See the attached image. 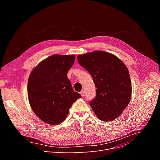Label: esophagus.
<instances>
[{
	"instance_id": "obj_1",
	"label": "esophagus",
	"mask_w": 160,
	"mask_h": 160,
	"mask_svg": "<svg viewBox=\"0 0 160 160\" xmlns=\"http://www.w3.org/2000/svg\"><path fill=\"white\" fill-rule=\"evenodd\" d=\"M80 94L81 95V96H82V97H83V96H84V95H85V91H84L83 90L81 91H80Z\"/></svg>"
}]
</instances>
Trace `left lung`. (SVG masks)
<instances>
[{
    "mask_svg": "<svg viewBox=\"0 0 160 160\" xmlns=\"http://www.w3.org/2000/svg\"><path fill=\"white\" fill-rule=\"evenodd\" d=\"M79 63L93 79L95 98L89 105L98 118L105 122L116 119L128 105L132 82L123 61L111 53L95 51L77 57Z\"/></svg>",
    "mask_w": 160,
    "mask_h": 160,
    "instance_id": "1",
    "label": "left lung"
}]
</instances>
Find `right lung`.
<instances>
[{"mask_svg":"<svg viewBox=\"0 0 160 160\" xmlns=\"http://www.w3.org/2000/svg\"><path fill=\"white\" fill-rule=\"evenodd\" d=\"M74 55H53L42 61L28 77L27 93L37 117L50 125L61 123L72 104L81 95L72 89L67 72L73 65Z\"/></svg>","mask_w":160,"mask_h":160,"instance_id":"1","label":"right lung"}]
</instances>
